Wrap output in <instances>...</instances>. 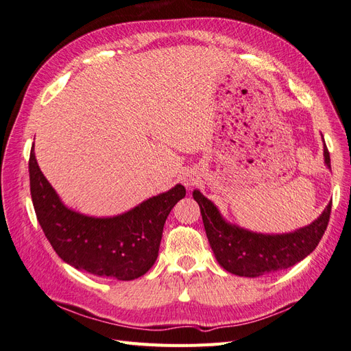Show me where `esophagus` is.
Segmentation results:
<instances>
[{"instance_id": "obj_1", "label": "esophagus", "mask_w": 351, "mask_h": 351, "mask_svg": "<svg viewBox=\"0 0 351 351\" xmlns=\"http://www.w3.org/2000/svg\"><path fill=\"white\" fill-rule=\"evenodd\" d=\"M195 182H196V180H195L192 176H184V177H183V184H184L186 187L193 186Z\"/></svg>"}]
</instances>
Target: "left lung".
Listing matches in <instances>:
<instances>
[{
	"mask_svg": "<svg viewBox=\"0 0 351 351\" xmlns=\"http://www.w3.org/2000/svg\"><path fill=\"white\" fill-rule=\"evenodd\" d=\"M325 165L331 169V159L324 147ZM193 199L200 208L206 237L218 263L239 277L256 278L293 267L311 254L321 241L331 215V202L309 226L282 234H262L231 224L219 209L199 190Z\"/></svg>",
	"mask_w": 351,
	"mask_h": 351,
	"instance_id": "left-lung-1",
	"label": "left lung"
}]
</instances>
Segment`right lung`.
I'll use <instances>...</instances> for the list:
<instances>
[{"instance_id":"add662e5","label":"right lung","mask_w":351,"mask_h":351,"mask_svg":"<svg viewBox=\"0 0 351 351\" xmlns=\"http://www.w3.org/2000/svg\"><path fill=\"white\" fill-rule=\"evenodd\" d=\"M29 177L36 218L58 256L79 271L119 281L136 280L152 268L165 219L186 196L184 186L176 184L124 214L90 217L64 205L42 174L34 147Z\"/></svg>"}]
</instances>
